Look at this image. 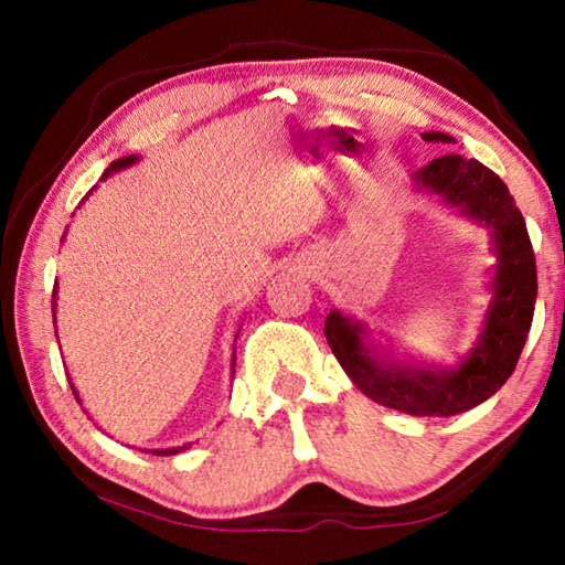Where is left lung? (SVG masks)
Returning <instances> with one entry per match:
<instances>
[{
    "label": "left lung",
    "instance_id": "8db88e82",
    "mask_svg": "<svg viewBox=\"0 0 565 565\" xmlns=\"http://www.w3.org/2000/svg\"><path fill=\"white\" fill-rule=\"evenodd\" d=\"M420 137L434 145H456L444 131ZM414 184L491 232V303L473 349L451 369L396 359L394 351L371 339L366 323L337 309L327 317L323 333L343 371L371 401L411 416H456L491 398L519 363L539 294L533 246L509 186L481 161L438 157L414 171Z\"/></svg>",
    "mask_w": 565,
    "mask_h": 565
}]
</instances>
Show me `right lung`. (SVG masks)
I'll list each match as a JSON object with an SVG mask.
<instances>
[{"label":"right lung","instance_id":"add662e5","mask_svg":"<svg viewBox=\"0 0 565 565\" xmlns=\"http://www.w3.org/2000/svg\"><path fill=\"white\" fill-rule=\"evenodd\" d=\"M137 161H139V157H134V154H131V157H121V159H117V161H111L109 169L102 174V181L109 179V174H114V171H121V169H127V167H131V164H137ZM94 189H97V186H94ZM94 189H89V194H92ZM89 194L84 196V199H89ZM84 199H82V202H84ZM54 309H56V284H54V294H52V311H54ZM54 323H56V313H54ZM238 331H242V329H238ZM236 337H238V333H236ZM70 386H72V391H74V398L82 404V398H79V394H76V388H74L72 381H70ZM181 451H186V446H179V448H154V451H151V454H154V456H174V454H181Z\"/></svg>","mask_w":565,"mask_h":565}]
</instances>
